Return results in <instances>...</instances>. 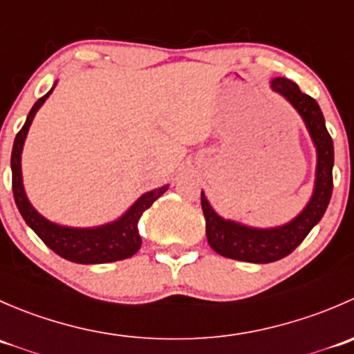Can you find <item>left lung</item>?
Segmentation results:
<instances>
[{"label":"left lung","instance_id":"left-lung-1","mask_svg":"<svg viewBox=\"0 0 354 354\" xmlns=\"http://www.w3.org/2000/svg\"><path fill=\"white\" fill-rule=\"evenodd\" d=\"M272 88L288 99L305 120L306 128L317 147V180L312 200L291 223L274 230H253L233 221H224L212 210L202 194V210L205 216L207 241L214 252L241 262L269 263L284 259L296 248L312 227L322 219L332 195V166L334 145L326 128V120L313 97L303 94L295 82L274 78Z\"/></svg>","mask_w":354,"mask_h":354}]
</instances>
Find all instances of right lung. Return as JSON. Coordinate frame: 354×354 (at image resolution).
Returning a JSON list of instances; mask_svg holds the SVG:
<instances>
[{
  "label": "right lung",
  "instance_id": "add662e5",
  "mask_svg": "<svg viewBox=\"0 0 354 354\" xmlns=\"http://www.w3.org/2000/svg\"><path fill=\"white\" fill-rule=\"evenodd\" d=\"M53 88L32 106L30 113H28L27 116V121H25L22 130L17 133L15 142H13L12 188L17 207H19L25 223L35 231V234H37L53 252L58 253L63 259L70 260V262L106 263L128 259V257L135 255L142 245V238L140 234H138L137 227L142 214H144L145 210H147L149 207L167 190V187H160L157 188V190H152L149 192V194L142 195V197L128 209V212L124 214L121 219L101 227H91V230H77V227H65L49 223L48 219H44V217L30 205V202L25 197L22 185V169H20V156H22L24 140L25 137H27L28 127H30L35 113L41 108L42 102L48 99V95L51 94Z\"/></svg>",
  "mask_w": 354,
  "mask_h": 354
}]
</instances>
